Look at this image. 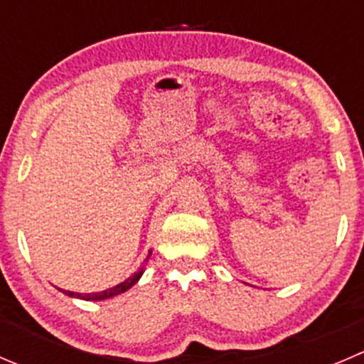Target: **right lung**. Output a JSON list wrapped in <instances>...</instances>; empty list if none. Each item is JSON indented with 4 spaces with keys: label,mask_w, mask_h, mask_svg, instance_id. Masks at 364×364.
<instances>
[{
    "label": "right lung",
    "mask_w": 364,
    "mask_h": 364,
    "mask_svg": "<svg viewBox=\"0 0 364 364\" xmlns=\"http://www.w3.org/2000/svg\"><path fill=\"white\" fill-rule=\"evenodd\" d=\"M142 272H135L132 277H128L126 281H122L121 284H117V287L114 288H108V290H103V291H97V294H74V291H65L63 290V294L69 295V297H76V299H85V301H105V299H110V297H115V295L119 294H124L126 290H129V288L133 287V284L136 283V281L140 279V276H142Z\"/></svg>",
    "instance_id": "add662e5"
}]
</instances>
